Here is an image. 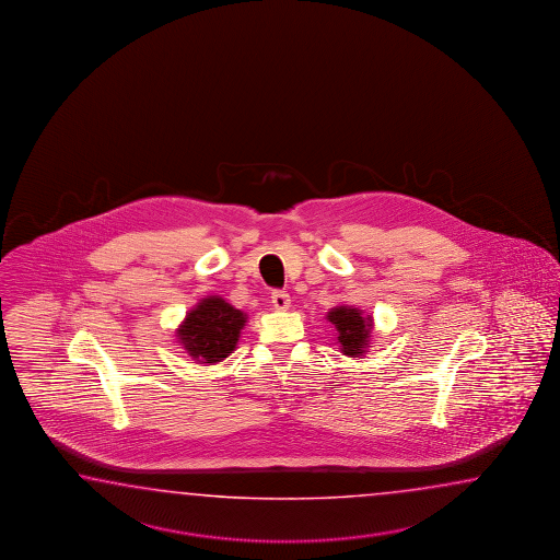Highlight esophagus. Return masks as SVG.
I'll list each match as a JSON object with an SVG mask.
<instances>
[{"label":"esophagus","instance_id":"esophagus-1","mask_svg":"<svg viewBox=\"0 0 560 560\" xmlns=\"http://www.w3.org/2000/svg\"><path fill=\"white\" fill-rule=\"evenodd\" d=\"M290 296L285 294V292H272V306H275L276 310H288L290 308Z\"/></svg>","mask_w":560,"mask_h":560}]
</instances>
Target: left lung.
Listing matches in <instances>:
<instances>
[{
	"mask_svg": "<svg viewBox=\"0 0 560 560\" xmlns=\"http://www.w3.org/2000/svg\"><path fill=\"white\" fill-rule=\"evenodd\" d=\"M326 320L332 324L336 342L345 357L362 358L369 352L374 336L372 314H364V310L350 304H338L326 312Z\"/></svg>",
	"mask_w": 560,
	"mask_h": 560,
	"instance_id": "8db88e82",
	"label": "left lung"
}]
</instances>
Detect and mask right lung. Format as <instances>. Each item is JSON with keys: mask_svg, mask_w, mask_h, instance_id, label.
I'll return each mask as SVG.
<instances>
[{"mask_svg": "<svg viewBox=\"0 0 560 560\" xmlns=\"http://www.w3.org/2000/svg\"><path fill=\"white\" fill-rule=\"evenodd\" d=\"M246 322V312L234 308L226 298L210 294L186 312L176 328V340L188 358L212 366L236 350Z\"/></svg>", "mask_w": 560, "mask_h": 560, "instance_id": "add662e5", "label": "right lung"}]
</instances>
